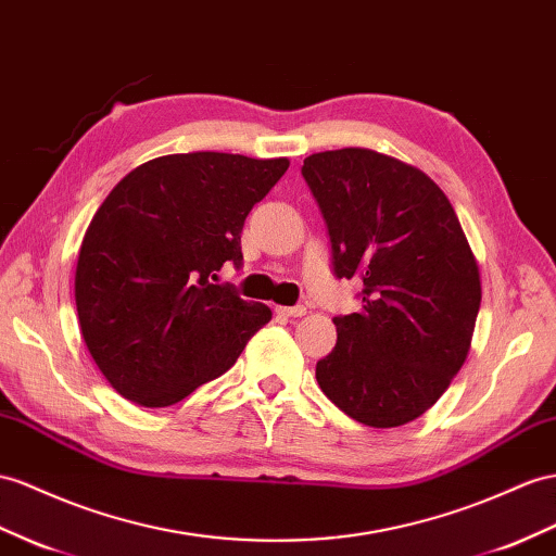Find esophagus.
Returning <instances> with one entry per match:
<instances>
[{"label": "esophagus", "mask_w": 556, "mask_h": 556, "mask_svg": "<svg viewBox=\"0 0 556 556\" xmlns=\"http://www.w3.org/2000/svg\"><path fill=\"white\" fill-rule=\"evenodd\" d=\"M307 312L305 305H293V307H277V315L281 317H303Z\"/></svg>", "instance_id": "1"}]
</instances>
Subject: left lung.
I'll list each match as a JSON object with an SVG mask.
<instances>
[{"mask_svg":"<svg viewBox=\"0 0 556 556\" xmlns=\"http://www.w3.org/2000/svg\"><path fill=\"white\" fill-rule=\"evenodd\" d=\"M303 178L324 216L338 279L362 281L317 362L329 400L368 427H400L460 371L481 305L479 267L458 216L422 170L364 148L317 152Z\"/></svg>","mask_w":556,"mask_h":556,"instance_id":"obj_1","label":"left lung"}]
</instances>
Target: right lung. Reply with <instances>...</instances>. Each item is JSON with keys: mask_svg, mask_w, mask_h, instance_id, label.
Returning <instances> with one entry per match:
<instances>
[{"mask_svg": "<svg viewBox=\"0 0 556 556\" xmlns=\"http://www.w3.org/2000/svg\"><path fill=\"white\" fill-rule=\"evenodd\" d=\"M289 160L166 154L117 182L81 241L75 301L84 343L124 400L162 408L230 368L273 319L216 283L244 263L251 208Z\"/></svg>", "mask_w": 556, "mask_h": 556, "instance_id": "add662e5", "label": "right lung"}]
</instances>
